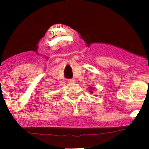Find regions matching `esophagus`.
<instances>
[{
    "mask_svg": "<svg viewBox=\"0 0 149 149\" xmlns=\"http://www.w3.org/2000/svg\"><path fill=\"white\" fill-rule=\"evenodd\" d=\"M75 81H75V79H68V82L69 84H73Z\"/></svg>",
    "mask_w": 149,
    "mask_h": 149,
    "instance_id": "1",
    "label": "esophagus"
}]
</instances>
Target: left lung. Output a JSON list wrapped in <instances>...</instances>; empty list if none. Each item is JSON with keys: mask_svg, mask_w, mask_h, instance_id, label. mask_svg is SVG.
I'll list each match as a JSON object with an SVG mask.
<instances>
[{"mask_svg": "<svg viewBox=\"0 0 149 149\" xmlns=\"http://www.w3.org/2000/svg\"><path fill=\"white\" fill-rule=\"evenodd\" d=\"M91 89H92V88H90V90H91ZM91 93H93V91H91Z\"/></svg>", "mask_w": 149, "mask_h": 149, "instance_id": "left-lung-1", "label": "left lung"}]
</instances>
